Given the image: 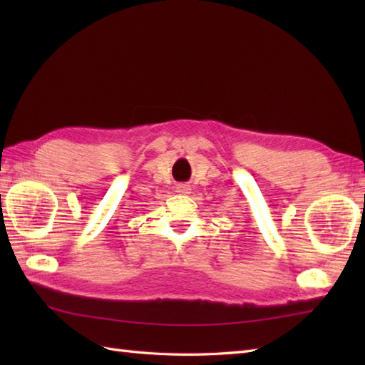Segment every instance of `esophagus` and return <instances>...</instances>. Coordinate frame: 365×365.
Masks as SVG:
<instances>
[{"label": "esophagus", "instance_id": "34e87169", "mask_svg": "<svg viewBox=\"0 0 365 365\" xmlns=\"http://www.w3.org/2000/svg\"><path fill=\"white\" fill-rule=\"evenodd\" d=\"M177 192H180V195H190V192H191L190 185H185V183L178 185V187H177Z\"/></svg>", "mask_w": 365, "mask_h": 365}]
</instances>
